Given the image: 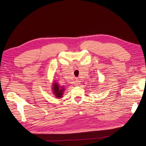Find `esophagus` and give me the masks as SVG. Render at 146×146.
I'll return each mask as SVG.
<instances>
[{"label":"esophagus","mask_w":146,"mask_h":146,"mask_svg":"<svg viewBox=\"0 0 146 146\" xmlns=\"http://www.w3.org/2000/svg\"><path fill=\"white\" fill-rule=\"evenodd\" d=\"M79 83H80V82L78 81V80H76V81H75V83H74L75 85H76V86L78 85H79Z\"/></svg>","instance_id":"esophagus-1"}]
</instances>
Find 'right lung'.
Segmentation results:
<instances>
[{"mask_svg":"<svg viewBox=\"0 0 146 146\" xmlns=\"http://www.w3.org/2000/svg\"><path fill=\"white\" fill-rule=\"evenodd\" d=\"M53 88H54V93L57 98H61V97H62V94L64 90L63 88H60V86L57 85V83H54Z\"/></svg>","mask_w":146,"mask_h":146,"instance_id":"obj_1","label":"right lung"}]
</instances>
